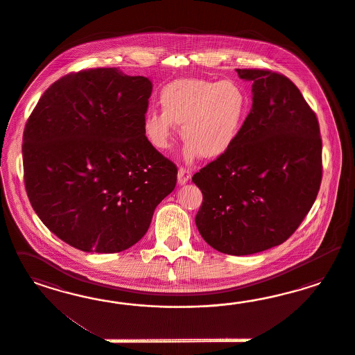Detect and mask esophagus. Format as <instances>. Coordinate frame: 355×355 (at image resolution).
<instances>
[{
  "instance_id": "34e87169",
  "label": "esophagus",
  "mask_w": 355,
  "mask_h": 355,
  "mask_svg": "<svg viewBox=\"0 0 355 355\" xmlns=\"http://www.w3.org/2000/svg\"><path fill=\"white\" fill-rule=\"evenodd\" d=\"M191 178V172L186 168H180L178 169V183L182 186L190 181Z\"/></svg>"
}]
</instances>
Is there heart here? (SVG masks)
<instances>
[{"mask_svg":"<svg viewBox=\"0 0 355 355\" xmlns=\"http://www.w3.org/2000/svg\"><path fill=\"white\" fill-rule=\"evenodd\" d=\"M160 104L162 112L150 109L144 114L141 131L153 148L166 150L175 125L181 126L187 162L224 156L238 139L248 112L246 91L230 79H177L162 88Z\"/></svg>","mask_w":355,"mask_h":355,"instance_id":"heart-1","label":"heart"}]
</instances>
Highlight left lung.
<instances>
[{
	"mask_svg": "<svg viewBox=\"0 0 355 355\" xmlns=\"http://www.w3.org/2000/svg\"><path fill=\"white\" fill-rule=\"evenodd\" d=\"M252 82V107L234 146L195 173L203 193L195 223L212 248L251 255L279 246L310 212L322 182L319 122L279 73L236 69Z\"/></svg>",
	"mask_w": 355,
	"mask_h": 355,
	"instance_id": "1",
	"label": "left lung"
}]
</instances>
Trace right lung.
I'll return each instance as SVG.
<instances>
[{"instance_id": "add662e5", "label": "right lung", "mask_w": 355, "mask_h": 355, "mask_svg": "<svg viewBox=\"0 0 355 355\" xmlns=\"http://www.w3.org/2000/svg\"><path fill=\"white\" fill-rule=\"evenodd\" d=\"M152 83L117 67L71 73L40 97L23 135L24 184L36 215L67 245L113 254L150 227L177 168L141 131Z\"/></svg>"}]
</instances>
